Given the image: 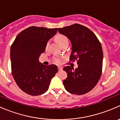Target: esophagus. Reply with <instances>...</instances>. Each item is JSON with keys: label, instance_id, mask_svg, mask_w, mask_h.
<instances>
[{"label": "esophagus", "instance_id": "esophagus-1", "mask_svg": "<svg viewBox=\"0 0 120 120\" xmlns=\"http://www.w3.org/2000/svg\"><path fill=\"white\" fill-rule=\"evenodd\" d=\"M58 70H59V71L62 70H63V67H61V66H58Z\"/></svg>", "mask_w": 120, "mask_h": 120}]
</instances>
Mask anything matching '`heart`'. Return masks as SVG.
Masks as SVG:
<instances>
[{
	"label": "heart",
	"instance_id": "b5f03b06",
	"mask_svg": "<svg viewBox=\"0 0 120 120\" xmlns=\"http://www.w3.org/2000/svg\"><path fill=\"white\" fill-rule=\"evenodd\" d=\"M56 39L61 46H62L63 45L66 44V43H68V39L67 38L66 36L63 35H57V37H56ZM48 45V44L47 45V46ZM54 61L56 63H60L62 61V59L60 57H54Z\"/></svg>",
	"mask_w": 120,
	"mask_h": 120
}]
</instances>
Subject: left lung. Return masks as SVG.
I'll list each match as a JSON object with an SVG mask.
<instances>
[{"label": "left lung", "mask_w": 120, "mask_h": 120, "mask_svg": "<svg viewBox=\"0 0 120 120\" xmlns=\"http://www.w3.org/2000/svg\"><path fill=\"white\" fill-rule=\"evenodd\" d=\"M61 34L67 37L72 44L70 60H77L75 70L66 66L64 71L67 77L63 80L67 91L82 95L89 92L97 84L101 77L103 66V50L100 42L95 34L79 24L58 28Z\"/></svg>", "instance_id": "left-lung-1"}]
</instances>
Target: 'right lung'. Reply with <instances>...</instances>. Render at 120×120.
<instances>
[{
    "label": "right lung",
    "mask_w": 120,
    "mask_h": 120,
    "mask_svg": "<svg viewBox=\"0 0 120 120\" xmlns=\"http://www.w3.org/2000/svg\"><path fill=\"white\" fill-rule=\"evenodd\" d=\"M57 28L30 26L17 35L11 45V72L19 88L31 96L45 93L52 78L58 71L56 65L45 66L39 57Z\"/></svg>",
    "instance_id": "1"
}]
</instances>
